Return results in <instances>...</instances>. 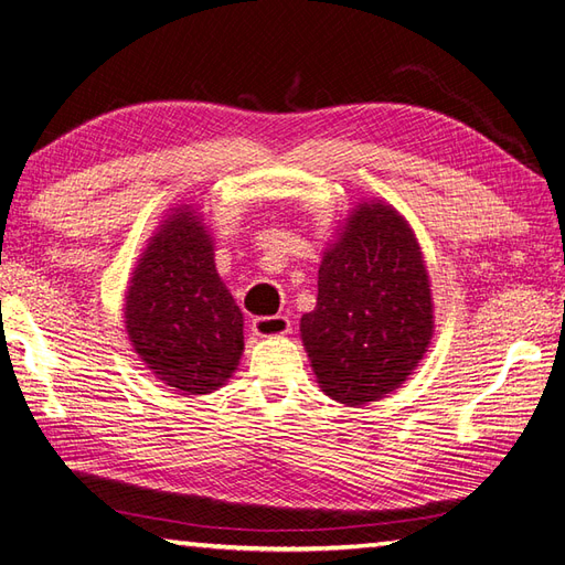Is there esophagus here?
I'll return each mask as SVG.
<instances>
[{"instance_id": "esophagus-1", "label": "esophagus", "mask_w": 565, "mask_h": 565, "mask_svg": "<svg viewBox=\"0 0 565 565\" xmlns=\"http://www.w3.org/2000/svg\"><path fill=\"white\" fill-rule=\"evenodd\" d=\"M253 334L259 339H271V337H286L291 331V320L284 315H271V317H257L253 320Z\"/></svg>"}]
</instances>
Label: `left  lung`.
<instances>
[{"label":"left lung","mask_w":565,"mask_h":565,"mask_svg":"<svg viewBox=\"0 0 565 565\" xmlns=\"http://www.w3.org/2000/svg\"><path fill=\"white\" fill-rule=\"evenodd\" d=\"M317 271V306L300 339L322 392L351 408L406 382L434 334V300L420 243L384 200H360Z\"/></svg>","instance_id":"left-lung-1"}]
</instances>
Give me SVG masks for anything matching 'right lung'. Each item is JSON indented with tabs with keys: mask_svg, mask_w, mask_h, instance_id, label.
<instances>
[{
	"mask_svg": "<svg viewBox=\"0 0 565 565\" xmlns=\"http://www.w3.org/2000/svg\"><path fill=\"white\" fill-rule=\"evenodd\" d=\"M124 324L159 382L212 394L243 355V312L216 274L214 241L193 205L171 207L131 271Z\"/></svg>",
	"mask_w": 565,
	"mask_h": 565,
	"instance_id": "obj_1",
	"label": "right lung"
}]
</instances>
